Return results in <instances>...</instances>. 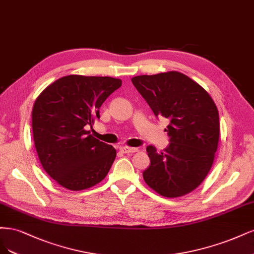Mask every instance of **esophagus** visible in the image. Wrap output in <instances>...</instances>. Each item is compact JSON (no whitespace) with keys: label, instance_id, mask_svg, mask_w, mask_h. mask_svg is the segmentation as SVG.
<instances>
[{"label":"esophagus","instance_id":"obj_1","mask_svg":"<svg viewBox=\"0 0 254 254\" xmlns=\"http://www.w3.org/2000/svg\"><path fill=\"white\" fill-rule=\"evenodd\" d=\"M120 152L125 153V154H127V153H135L138 151L137 148H130V146H127V145H124V146H120Z\"/></svg>","mask_w":254,"mask_h":254}]
</instances>
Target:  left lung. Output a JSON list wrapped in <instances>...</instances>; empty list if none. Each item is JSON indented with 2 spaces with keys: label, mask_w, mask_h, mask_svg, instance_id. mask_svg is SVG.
Returning <instances> with one entry per match:
<instances>
[{
  "label": "left lung",
  "mask_w": 254,
  "mask_h": 254,
  "mask_svg": "<svg viewBox=\"0 0 254 254\" xmlns=\"http://www.w3.org/2000/svg\"><path fill=\"white\" fill-rule=\"evenodd\" d=\"M132 83L156 117L167 118L170 143L157 152L148 145L151 165L143 179L165 197H179L196 189L213 165L219 139L214 101L195 81L178 71L142 75Z\"/></svg>",
  "instance_id": "8db88e82"
}]
</instances>
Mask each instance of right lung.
Listing matches in <instances>:
<instances>
[{
  "label": "right lung",
  "mask_w": 254,
  "mask_h": 254,
  "mask_svg": "<svg viewBox=\"0 0 254 254\" xmlns=\"http://www.w3.org/2000/svg\"><path fill=\"white\" fill-rule=\"evenodd\" d=\"M121 84L112 77L69 75L36 99L31 113L35 146L43 169L60 186L85 190L108 175L116 150L89 135L85 126L100 118V106Z\"/></svg>",
  "instance_id": "obj_1"
}]
</instances>
